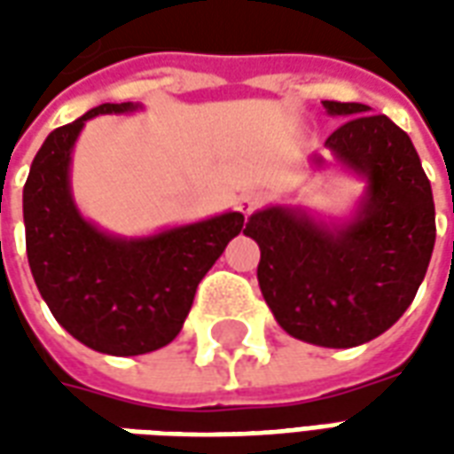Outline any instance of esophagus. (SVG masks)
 Returning <instances> with one entry per match:
<instances>
[{"mask_svg":"<svg viewBox=\"0 0 454 454\" xmlns=\"http://www.w3.org/2000/svg\"><path fill=\"white\" fill-rule=\"evenodd\" d=\"M260 201H262V197L257 192H246V194H240V199H238V208L243 211V216H250L260 207Z\"/></svg>","mask_w":454,"mask_h":454,"instance_id":"34e87169","label":"esophagus"}]
</instances>
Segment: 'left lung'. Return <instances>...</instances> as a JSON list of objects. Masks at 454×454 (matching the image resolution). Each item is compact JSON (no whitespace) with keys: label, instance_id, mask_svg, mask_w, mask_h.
Listing matches in <instances>:
<instances>
[{"label":"left lung","instance_id":"left-lung-1","mask_svg":"<svg viewBox=\"0 0 454 454\" xmlns=\"http://www.w3.org/2000/svg\"><path fill=\"white\" fill-rule=\"evenodd\" d=\"M345 119L328 136L335 162L364 179L348 221L301 207H267L247 218L260 246L257 282L277 324L296 340L355 348L399 321L428 270L435 204L411 138L367 104L324 102ZM324 168L321 155L311 158Z\"/></svg>","mask_w":454,"mask_h":454}]
</instances>
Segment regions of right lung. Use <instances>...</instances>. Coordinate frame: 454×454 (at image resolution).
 I'll use <instances>...</instances> for the list:
<instances>
[{
    "label": "right lung",
    "mask_w": 454,
    "mask_h": 454,
    "mask_svg": "<svg viewBox=\"0 0 454 454\" xmlns=\"http://www.w3.org/2000/svg\"><path fill=\"white\" fill-rule=\"evenodd\" d=\"M140 104H102L55 129L24 184L26 255L43 301L67 333L104 355H145L177 338L199 282L246 216L226 211L153 236L106 233L80 214L70 162L84 123L99 114L138 112Z\"/></svg>",
    "instance_id": "add662e5"
}]
</instances>
